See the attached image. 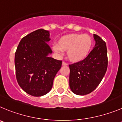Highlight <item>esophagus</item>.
<instances>
[{
  "label": "esophagus",
  "instance_id": "esophagus-1",
  "mask_svg": "<svg viewBox=\"0 0 122 122\" xmlns=\"http://www.w3.org/2000/svg\"><path fill=\"white\" fill-rule=\"evenodd\" d=\"M68 65V64H67L66 63H65V62H62V66H67Z\"/></svg>",
  "mask_w": 122,
  "mask_h": 122
}]
</instances>
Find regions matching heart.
<instances>
[{
	"instance_id": "heart-1",
	"label": "heart",
	"mask_w": 122,
	"mask_h": 122,
	"mask_svg": "<svg viewBox=\"0 0 122 122\" xmlns=\"http://www.w3.org/2000/svg\"><path fill=\"white\" fill-rule=\"evenodd\" d=\"M93 46L91 36L87 34L71 33L59 38L57 45L53 47L57 54L67 52V56L71 62L74 63L84 60L90 53Z\"/></svg>"
}]
</instances>
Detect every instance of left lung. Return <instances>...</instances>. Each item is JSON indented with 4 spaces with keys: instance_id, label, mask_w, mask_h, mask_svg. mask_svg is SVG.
Masks as SVG:
<instances>
[{
    "instance_id": "1",
    "label": "left lung",
    "mask_w": 122,
    "mask_h": 122,
    "mask_svg": "<svg viewBox=\"0 0 122 122\" xmlns=\"http://www.w3.org/2000/svg\"><path fill=\"white\" fill-rule=\"evenodd\" d=\"M95 47L88 56L81 62L69 66V87L74 93L86 95L97 87L107 71V50L105 42L93 34Z\"/></svg>"
}]
</instances>
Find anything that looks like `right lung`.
Segmentation results:
<instances>
[{
    "mask_svg": "<svg viewBox=\"0 0 122 122\" xmlns=\"http://www.w3.org/2000/svg\"><path fill=\"white\" fill-rule=\"evenodd\" d=\"M50 32L36 30L23 38L15 54L16 78L25 92L42 97L52 89L53 80L62 61L49 56L52 53L48 43Z\"/></svg>",
    "mask_w": 122,
    "mask_h": 122,
    "instance_id": "add662e5",
    "label": "right lung"
}]
</instances>
